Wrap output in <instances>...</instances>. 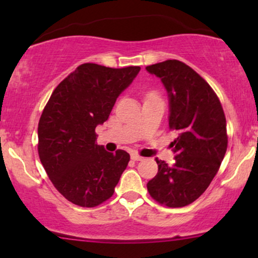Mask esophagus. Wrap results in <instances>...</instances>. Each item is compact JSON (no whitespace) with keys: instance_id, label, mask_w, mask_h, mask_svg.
<instances>
[{"instance_id":"1","label":"esophagus","mask_w":258,"mask_h":258,"mask_svg":"<svg viewBox=\"0 0 258 258\" xmlns=\"http://www.w3.org/2000/svg\"><path fill=\"white\" fill-rule=\"evenodd\" d=\"M131 159L135 160V161H142V160H143L144 158H143V156L138 155V154L133 153V154H131Z\"/></svg>"}]
</instances>
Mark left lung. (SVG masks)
<instances>
[{"instance_id": "8db88e82", "label": "left lung", "mask_w": 258, "mask_h": 258, "mask_svg": "<svg viewBox=\"0 0 258 258\" xmlns=\"http://www.w3.org/2000/svg\"><path fill=\"white\" fill-rule=\"evenodd\" d=\"M168 96V127L177 132L174 164L156 159L159 171L148 182L150 197L161 205L183 207L206 190L227 152V123L220 99L190 67L176 60L149 65Z\"/></svg>"}]
</instances>
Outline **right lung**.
Segmentation results:
<instances>
[{"label":"right lung","instance_id":"1","mask_svg":"<svg viewBox=\"0 0 258 258\" xmlns=\"http://www.w3.org/2000/svg\"><path fill=\"white\" fill-rule=\"evenodd\" d=\"M141 68L112 69L86 63L59 84L38 122V156L65 199L94 207L114 194L130 154L106 152L96 143V127L108 120L117 97Z\"/></svg>","mask_w":258,"mask_h":258}]
</instances>
